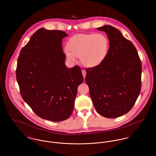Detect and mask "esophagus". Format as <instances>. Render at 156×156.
<instances>
[{
	"label": "esophagus",
	"instance_id": "esophagus-1",
	"mask_svg": "<svg viewBox=\"0 0 156 156\" xmlns=\"http://www.w3.org/2000/svg\"><path fill=\"white\" fill-rule=\"evenodd\" d=\"M82 74H83V76L84 77V79L86 77V74H87V73H86V71L85 69H82Z\"/></svg>",
	"mask_w": 156,
	"mask_h": 156
}]
</instances>
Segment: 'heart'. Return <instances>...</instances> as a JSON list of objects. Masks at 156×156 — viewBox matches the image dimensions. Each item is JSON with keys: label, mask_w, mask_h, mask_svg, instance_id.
Wrapping results in <instances>:
<instances>
[{"label": "heart", "mask_w": 156, "mask_h": 156, "mask_svg": "<svg viewBox=\"0 0 156 156\" xmlns=\"http://www.w3.org/2000/svg\"><path fill=\"white\" fill-rule=\"evenodd\" d=\"M110 45V40L105 34H79L68 40L66 55L70 61H74V56H80L85 67H97L108 56Z\"/></svg>", "instance_id": "heart-1"}]
</instances>
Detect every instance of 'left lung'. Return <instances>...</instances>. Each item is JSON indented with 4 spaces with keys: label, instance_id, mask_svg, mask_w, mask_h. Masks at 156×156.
<instances>
[{
    "label": "left lung",
    "instance_id": "8db88e82",
    "mask_svg": "<svg viewBox=\"0 0 156 156\" xmlns=\"http://www.w3.org/2000/svg\"><path fill=\"white\" fill-rule=\"evenodd\" d=\"M110 49L103 62L86 69L85 81L94 106L101 115L115 118L130 111L141 89L142 64L133 44L116 28L105 25Z\"/></svg>",
    "mask_w": 156,
    "mask_h": 156
}]
</instances>
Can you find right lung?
<instances>
[{
	"label": "right lung",
	"instance_id": "add662e5",
	"mask_svg": "<svg viewBox=\"0 0 156 156\" xmlns=\"http://www.w3.org/2000/svg\"><path fill=\"white\" fill-rule=\"evenodd\" d=\"M67 35L62 30L39 29L22 48L16 71L23 100L39 117L55 122L71 115L83 81L80 67L65 65L62 41Z\"/></svg>",
	"mask_w": 156,
	"mask_h": 156
}]
</instances>
